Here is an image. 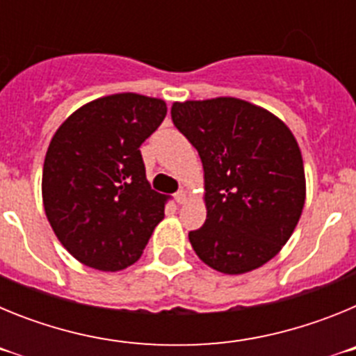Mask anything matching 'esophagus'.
Returning <instances> with one entry per match:
<instances>
[{
	"label": "esophagus",
	"mask_w": 356,
	"mask_h": 356,
	"mask_svg": "<svg viewBox=\"0 0 356 356\" xmlns=\"http://www.w3.org/2000/svg\"><path fill=\"white\" fill-rule=\"evenodd\" d=\"M175 200H176V203H180V205H184L185 200H187V193H185L184 188H181V191H178V193L175 194Z\"/></svg>",
	"instance_id": "34e87169"
}]
</instances>
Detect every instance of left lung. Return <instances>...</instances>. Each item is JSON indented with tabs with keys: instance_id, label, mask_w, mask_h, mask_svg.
I'll use <instances>...</instances> for the list:
<instances>
[{
	"instance_id": "8db88e82",
	"label": "left lung",
	"mask_w": 356,
	"mask_h": 356,
	"mask_svg": "<svg viewBox=\"0 0 356 356\" xmlns=\"http://www.w3.org/2000/svg\"><path fill=\"white\" fill-rule=\"evenodd\" d=\"M171 115L205 169L207 221L188 232L197 257L225 275L269 262L305 205L294 135L271 112L237 97L175 103Z\"/></svg>"
}]
</instances>
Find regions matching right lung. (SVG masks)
<instances>
[{
    "mask_svg": "<svg viewBox=\"0 0 356 356\" xmlns=\"http://www.w3.org/2000/svg\"><path fill=\"white\" fill-rule=\"evenodd\" d=\"M165 114L162 99L114 94L78 108L53 135L44 210L62 246L85 266H131L163 219L165 196L147 184L140 146Z\"/></svg>",
    "mask_w": 356,
    "mask_h": 356,
    "instance_id": "right-lung-1",
    "label": "right lung"
}]
</instances>
